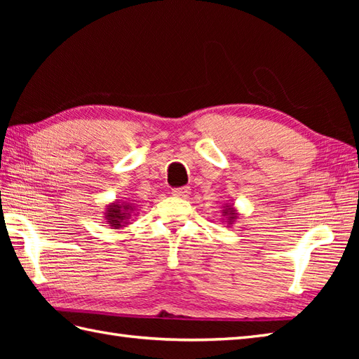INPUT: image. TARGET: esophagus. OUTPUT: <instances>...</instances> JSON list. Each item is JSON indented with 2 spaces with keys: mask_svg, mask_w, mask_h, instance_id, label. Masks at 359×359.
I'll return each mask as SVG.
<instances>
[{
  "mask_svg": "<svg viewBox=\"0 0 359 359\" xmlns=\"http://www.w3.org/2000/svg\"><path fill=\"white\" fill-rule=\"evenodd\" d=\"M189 194H191V189H189L188 187H182V188L172 189V196L174 197H182V199H185V197H188Z\"/></svg>",
  "mask_w": 359,
  "mask_h": 359,
  "instance_id": "obj_1",
  "label": "esophagus"
}]
</instances>
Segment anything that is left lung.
Here are the masks:
<instances>
[{
  "label": "left lung",
  "instance_id": "obj_1",
  "mask_svg": "<svg viewBox=\"0 0 359 359\" xmlns=\"http://www.w3.org/2000/svg\"><path fill=\"white\" fill-rule=\"evenodd\" d=\"M220 215H222V224H225L226 226H231L241 216L238 208H236L234 203H231V202H226L222 205Z\"/></svg>",
  "mask_w": 359,
  "mask_h": 359
}]
</instances>
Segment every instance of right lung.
<instances>
[{
    "mask_svg": "<svg viewBox=\"0 0 359 359\" xmlns=\"http://www.w3.org/2000/svg\"><path fill=\"white\" fill-rule=\"evenodd\" d=\"M137 215L135 212V205L125 202V201H114L111 203L106 205V210H104V220L106 224H108L109 228L112 230H120V228H123L126 225H129L131 222V216Z\"/></svg>",
    "mask_w": 359,
    "mask_h": 359,
    "instance_id": "right-lung-1",
    "label": "right lung"
}]
</instances>
